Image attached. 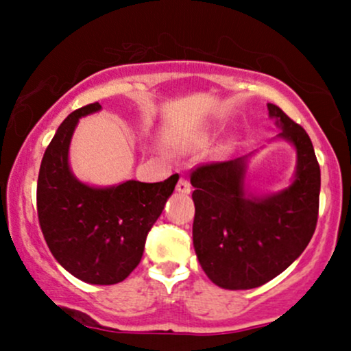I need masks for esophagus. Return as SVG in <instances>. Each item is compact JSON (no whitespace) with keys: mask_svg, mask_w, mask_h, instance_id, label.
Returning a JSON list of instances; mask_svg holds the SVG:
<instances>
[{"mask_svg":"<svg viewBox=\"0 0 351 351\" xmlns=\"http://www.w3.org/2000/svg\"><path fill=\"white\" fill-rule=\"evenodd\" d=\"M176 189L180 193H183V195H188V193H191V184H189V181L184 176H181L178 180V184H176Z\"/></svg>","mask_w":351,"mask_h":351,"instance_id":"1","label":"esophagus"}]
</instances>
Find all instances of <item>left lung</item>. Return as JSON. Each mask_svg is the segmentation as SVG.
Masks as SVG:
<instances>
[{
    "label": "left lung",
    "mask_w": 351,
    "mask_h": 351,
    "mask_svg": "<svg viewBox=\"0 0 351 351\" xmlns=\"http://www.w3.org/2000/svg\"><path fill=\"white\" fill-rule=\"evenodd\" d=\"M279 136L297 148V176L279 195L247 198L244 160L201 163L189 180L196 189L193 244L216 285L231 291L254 289L272 280L304 252L315 232L320 198V167L307 132L274 104Z\"/></svg>",
    "instance_id": "1"
}]
</instances>
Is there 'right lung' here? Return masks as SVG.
<instances>
[{
  "label": "right lung",
  "instance_id": "right-lung-1",
  "mask_svg": "<svg viewBox=\"0 0 351 351\" xmlns=\"http://www.w3.org/2000/svg\"><path fill=\"white\" fill-rule=\"evenodd\" d=\"M100 110L80 107L59 125L44 152L38 176V217L56 261L77 279L112 285L130 276L143 256L145 241L178 181H125L90 188L72 176L67 163L71 136L80 117Z\"/></svg>",
  "mask_w": 351,
  "mask_h": 351
}]
</instances>
